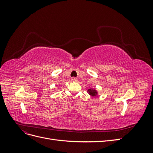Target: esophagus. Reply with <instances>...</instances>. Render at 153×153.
Here are the masks:
<instances>
[{"mask_svg": "<svg viewBox=\"0 0 153 153\" xmlns=\"http://www.w3.org/2000/svg\"><path fill=\"white\" fill-rule=\"evenodd\" d=\"M71 80H73V81H76L77 80V78L76 77H72L71 78Z\"/></svg>", "mask_w": 153, "mask_h": 153, "instance_id": "34e87169", "label": "esophagus"}]
</instances>
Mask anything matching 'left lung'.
Instances as JSON below:
<instances>
[{
    "instance_id": "8db88e82",
    "label": "left lung",
    "mask_w": 153,
    "mask_h": 153,
    "mask_svg": "<svg viewBox=\"0 0 153 153\" xmlns=\"http://www.w3.org/2000/svg\"><path fill=\"white\" fill-rule=\"evenodd\" d=\"M87 91H89V93L92 96H95L97 94V92L94 89H88Z\"/></svg>"
}]
</instances>
